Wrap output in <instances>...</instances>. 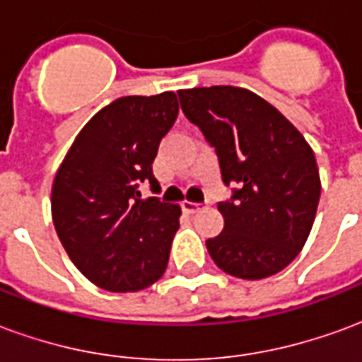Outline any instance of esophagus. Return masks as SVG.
Listing matches in <instances>:
<instances>
[{
	"label": "esophagus",
	"mask_w": 362,
	"mask_h": 362,
	"mask_svg": "<svg viewBox=\"0 0 362 362\" xmlns=\"http://www.w3.org/2000/svg\"><path fill=\"white\" fill-rule=\"evenodd\" d=\"M182 209L186 213H189V215H194V213H197L202 209V204H196V202H184V204H182Z\"/></svg>",
	"instance_id": "obj_1"
}]
</instances>
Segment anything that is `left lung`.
Here are the masks:
<instances>
[{
    "label": "left lung",
    "instance_id": "8db88e82",
    "mask_svg": "<svg viewBox=\"0 0 362 362\" xmlns=\"http://www.w3.org/2000/svg\"><path fill=\"white\" fill-rule=\"evenodd\" d=\"M184 116L219 158L230 197L219 202L223 233L205 240L213 262L240 279L287 267L310 235L320 174L310 145L277 108L238 87L178 90Z\"/></svg>",
    "mask_w": 362,
    "mask_h": 362
}]
</instances>
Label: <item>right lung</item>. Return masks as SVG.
<instances>
[{
	"label": "right lung",
	"instance_id": "1",
	"mask_svg": "<svg viewBox=\"0 0 362 362\" xmlns=\"http://www.w3.org/2000/svg\"><path fill=\"white\" fill-rule=\"evenodd\" d=\"M178 116L174 93L124 96L89 119L52 186V219L77 269L104 291H141L163 277L180 207L158 194L153 160Z\"/></svg>",
	"mask_w": 362,
	"mask_h": 362
}]
</instances>
